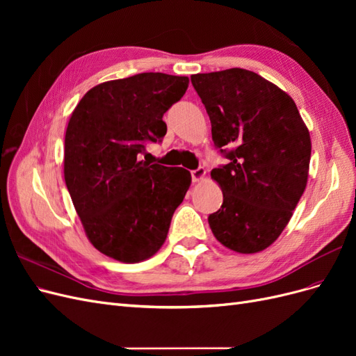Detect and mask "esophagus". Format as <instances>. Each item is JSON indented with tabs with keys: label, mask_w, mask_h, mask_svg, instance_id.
I'll return each mask as SVG.
<instances>
[{
	"label": "esophagus",
	"mask_w": 356,
	"mask_h": 356,
	"mask_svg": "<svg viewBox=\"0 0 356 356\" xmlns=\"http://www.w3.org/2000/svg\"><path fill=\"white\" fill-rule=\"evenodd\" d=\"M204 175H207V170H204L203 168H197V169H195V170L191 172V178H193V181H195V182L202 181L204 178Z\"/></svg>",
	"instance_id": "34e87169"
}]
</instances>
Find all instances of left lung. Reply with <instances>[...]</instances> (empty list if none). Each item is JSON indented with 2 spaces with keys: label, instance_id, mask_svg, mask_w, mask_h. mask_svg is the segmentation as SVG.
I'll return each instance as SVG.
<instances>
[{
  "label": "left lung",
  "instance_id": "8db88e82",
  "mask_svg": "<svg viewBox=\"0 0 356 356\" xmlns=\"http://www.w3.org/2000/svg\"><path fill=\"white\" fill-rule=\"evenodd\" d=\"M191 83L215 147L230 160L211 172L222 204L208 217L209 227L234 252H260L281 236L306 188L309 129L293 98L252 71L195 74Z\"/></svg>",
  "mask_w": 356,
  "mask_h": 356
}]
</instances>
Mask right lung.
<instances>
[{"mask_svg":"<svg viewBox=\"0 0 356 356\" xmlns=\"http://www.w3.org/2000/svg\"><path fill=\"white\" fill-rule=\"evenodd\" d=\"M188 77L143 72L95 86L65 134L63 177L90 243L122 263L153 257L191 184L184 168L149 165L147 143L166 135L163 114Z\"/></svg>","mask_w":356,"mask_h":356,"instance_id":"right-lung-1","label":"right lung"}]
</instances>
